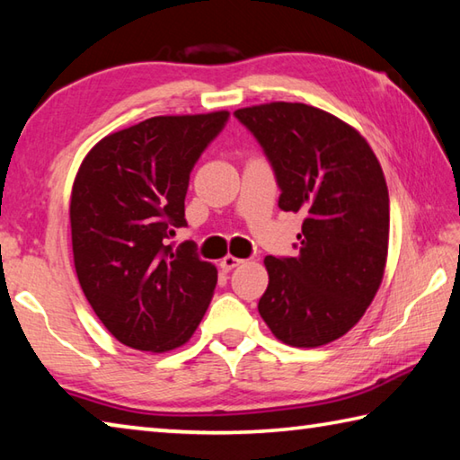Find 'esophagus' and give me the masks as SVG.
Here are the masks:
<instances>
[{
  "instance_id": "obj_1",
  "label": "esophagus",
  "mask_w": 460,
  "mask_h": 460,
  "mask_svg": "<svg viewBox=\"0 0 460 460\" xmlns=\"http://www.w3.org/2000/svg\"><path fill=\"white\" fill-rule=\"evenodd\" d=\"M241 263H243V259L233 257V255H225V257L221 259V270H223V271H231V270H235V267L241 265Z\"/></svg>"
}]
</instances>
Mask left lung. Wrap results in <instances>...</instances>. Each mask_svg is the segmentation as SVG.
Returning a JSON list of instances; mask_svg holds the SVG:
<instances>
[{
	"mask_svg": "<svg viewBox=\"0 0 460 460\" xmlns=\"http://www.w3.org/2000/svg\"><path fill=\"white\" fill-rule=\"evenodd\" d=\"M233 116L263 148L279 208L304 215L296 257H265L270 286L257 310L289 346L328 344L364 315L386 265L390 203L378 158L320 108L271 102Z\"/></svg>",
	"mask_w": 460,
	"mask_h": 460,
	"instance_id": "obj_1",
	"label": "left lung"
}]
</instances>
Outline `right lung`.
Wrapping results in <instances>:
<instances>
[{
	"label": "right lung",
	"instance_id": "1",
	"mask_svg": "<svg viewBox=\"0 0 460 460\" xmlns=\"http://www.w3.org/2000/svg\"><path fill=\"white\" fill-rule=\"evenodd\" d=\"M229 112L155 116L90 150L72 189V249L80 288L112 336L166 352L193 336L217 286L215 265L187 227L190 171Z\"/></svg>",
	"mask_w": 460,
	"mask_h": 460
}]
</instances>
